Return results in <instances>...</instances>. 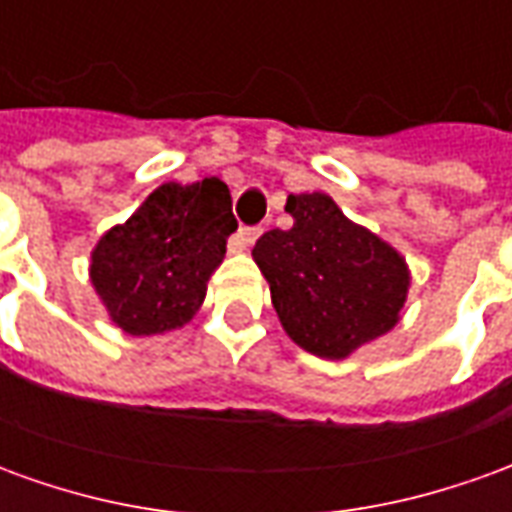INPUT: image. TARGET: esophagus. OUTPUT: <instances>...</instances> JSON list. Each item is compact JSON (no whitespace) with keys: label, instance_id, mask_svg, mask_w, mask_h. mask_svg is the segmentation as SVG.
<instances>
[{"label":"esophagus","instance_id":"1","mask_svg":"<svg viewBox=\"0 0 512 512\" xmlns=\"http://www.w3.org/2000/svg\"><path fill=\"white\" fill-rule=\"evenodd\" d=\"M260 238V230L257 227H241L238 233H235L233 244L235 249H246V246H252Z\"/></svg>","mask_w":512,"mask_h":512}]
</instances>
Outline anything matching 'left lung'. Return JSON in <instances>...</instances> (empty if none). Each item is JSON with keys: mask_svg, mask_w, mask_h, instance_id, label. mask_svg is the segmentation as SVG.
<instances>
[{"mask_svg": "<svg viewBox=\"0 0 512 512\" xmlns=\"http://www.w3.org/2000/svg\"><path fill=\"white\" fill-rule=\"evenodd\" d=\"M290 230H268L252 249L271 304L293 343L321 359H348L400 323L406 257L323 194H290Z\"/></svg>", "mask_w": 512, "mask_h": 512, "instance_id": "obj_1", "label": "left lung"}]
</instances>
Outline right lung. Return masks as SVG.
<instances>
[{
	"mask_svg": "<svg viewBox=\"0 0 512 512\" xmlns=\"http://www.w3.org/2000/svg\"><path fill=\"white\" fill-rule=\"evenodd\" d=\"M238 230L227 183H161L90 252V285L109 321L131 337L183 329Z\"/></svg>",
	"mask_w": 512,
	"mask_h": 512,
	"instance_id": "obj_1",
	"label": "right lung"
}]
</instances>
